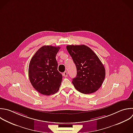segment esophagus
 Listing matches in <instances>:
<instances>
[{"instance_id": "34e87169", "label": "esophagus", "mask_w": 133, "mask_h": 133, "mask_svg": "<svg viewBox=\"0 0 133 133\" xmlns=\"http://www.w3.org/2000/svg\"><path fill=\"white\" fill-rule=\"evenodd\" d=\"M63 75L65 77H66L68 76V72L66 71H65L63 73Z\"/></svg>"}]
</instances>
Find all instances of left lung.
I'll use <instances>...</instances> for the list:
<instances>
[{"label": "left lung", "mask_w": 133, "mask_h": 133, "mask_svg": "<svg viewBox=\"0 0 133 133\" xmlns=\"http://www.w3.org/2000/svg\"><path fill=\"white\" fill-rule=\"evenodd\" d=\"M66 49L77 69L72 83L81 93L95 92L101 87L105 76V68L96 54L88 46L68 45Z\"/></svg>", "instance_id": "left-lung-1"}]
</instances>
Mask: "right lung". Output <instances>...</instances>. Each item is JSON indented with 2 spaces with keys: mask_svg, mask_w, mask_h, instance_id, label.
<instances>
[{
  "mask_svg": "<svg viewBox=\"0 0 133 133\" xmlns=\"http://www.w3.org/2000/svg\"><path fill=\"white\" fill-rule=\"evenodd\" d=\"M60 47L44 46L31 59L29 77L33 87L44 95H53L59 89L62 75L58 71L56 55Z\"/></svg>",
  "mask_w": 133,
  "mask_h": 133,
  "instance_id": "add662e5",
  "label": "right lung"
}]
</instances>
